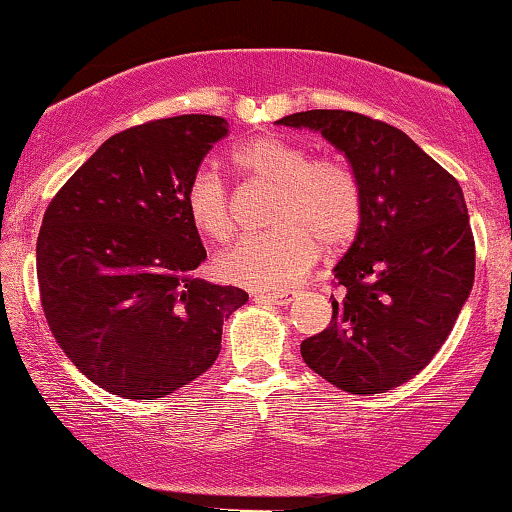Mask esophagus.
<instances>
[{"label":"esophagus","mask_w":512,"mask_h":512,"mask_svg":"<svg viewBox=\"0 0 512 512\" xmlns=\"http://www.w3.org/2000/svg\"><path fill=\"white\" fill-rule=\"evenodd\" d=\"M256 301H270L275 306H287L292 304L294 292H254Z\"/></svg>","instance_id":"obj_1"}]
</instances>
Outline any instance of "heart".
Segmentation results:
<instances>
[{
    "label": "heart",
    "instance_id": "obj_1",
    "mask_svg": "<svg viewBox=\"0 0 512 512\" xmlns=\"http://www.w3.org/2000/svg\"><path fill=\"white\" fill-rule=\"evenodd\" d=\"M232 163L251 178L275 185L270 223L273 230L239 237L220 251L216 270L232 285L282 289L299 280L325 249L349 244L361 220V197L353 175L342 163L306 161V151L280 137L261 135L239 144ZM185 208L192 225L211 239L232 235V208L225 182L201 166L189 180Z\"/></svg>",
    "mask_w": 512,
    "mask_h": 512
}]
</instances>
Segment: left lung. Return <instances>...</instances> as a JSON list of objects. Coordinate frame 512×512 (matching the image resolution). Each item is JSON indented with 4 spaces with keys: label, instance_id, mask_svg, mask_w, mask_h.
<instances>
[{
    "label": "left lung",
    "instance_id": "left-lung-1",
    "mask_svg": "<svg viewBox=\"0 0 512 512\" xmlns=\"http://www.w3.org/2000/svg\"><path fill=\"white\" fill-rule=\"evenodd\" d=\"M277 125L325 137L361 197L356 239L334 266L344 296L301 356L349 394L401 387L446 342L475 282L463 189L406 132L361 113L315 109Z\"/></svg>",
    "mask_w": 512,
    "mask_h": 512
}]
</instances>
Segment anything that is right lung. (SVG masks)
I'll list each match as a JSON object with an SVG mask.
<instances>
[{"instance_id":"obj_1","label":"right lung","mask_w":512,"mask_h":512,"mask_svg":"<svg viewBox=\"0 0 512 512\" xmlns=\"http://www.w3.org/2000/svg\"><path fill=\"white\" fill-rule=\"evenodd\" d=\"M220 116L163 118L113 135L44 213L37 282L75 368L125 399H161L216 363L223 320L249 301L194 275L206 261L185 192Z\"/></svg>"}]
</instances>
